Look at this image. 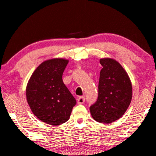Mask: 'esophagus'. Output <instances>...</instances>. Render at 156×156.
Listing matches in <instances>:
<instances>
[{"instance_id": "obj_1", "label": "esophagus", "mask_w": 156, "mask_h": 156, "mask_svg": "<svg viewBox=\"0 0 156 156\" xmlns=\"http://www.w3.org/2000/svg\"><path fill=\"white\" fill-rule=\"evenodd\" d=\"M85 101V99L84 97H79L77 99V104H84Z\"/></svg>"}]
</instances>
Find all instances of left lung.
Segmentation results:
<instances>
[{
    "instance_id": "8db88e82",
    "label": "left lung",
    "mask_w": 156,
    "mask_h": 156,
    "mask_svg": "<svg viewBox=\"0 0 156 156\" xmlns=\"http://www.w3.org/2000/svg\"><path fill=\"white\" fill-rule=\"evenodd\" d=\"M99 91L97 101L90 107L91 114L99 123H109L120 119L132 98L131 81L124 69L112 59H100Z\"/></svg>"
}]
</instances>
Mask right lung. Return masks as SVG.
I'll use <instances>...</instances> for the list:
<instances>
[{
	"label": "right lung",
	"mask_w": 156,
	"mask_h": 156,
	"mask_svg": "<svg viewBox=\"0 0 156 156\" xmlns=\"http://www.w3.org/2000/svg\"><path fill=\"white\" fill-rule=\"evenodd\" d=\"M68 60L44 61L32 74L26 88L27 101L40 120L52 126L68 121L75 99L63 83L62 74Z\"/></svg>",
	"instance_id": "1"
}]
</instances>
